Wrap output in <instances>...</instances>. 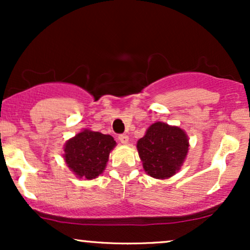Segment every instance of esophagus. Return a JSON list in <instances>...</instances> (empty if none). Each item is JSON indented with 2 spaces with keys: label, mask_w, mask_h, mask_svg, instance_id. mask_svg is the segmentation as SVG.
<instances>
[{
  "label": "esophagus",
  "mask_w": 250,
  "mask_h": 250,
  "mask_svg": "<svg viewBox=\"0 0 250 250\" xmlns=\"http://www.w3.org/2000/svg\"><path fill=\"white\" fill-rule=\"evenodd\" d=\"M119 141L122 143V145H128L129 143V136L128 135H120Z\"/></svg>",
  "instance_id": "obj_1"
}]
</instances>
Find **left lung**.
Returning a JSON list of instances; mask_svg holds the SVG:
<instances>
[{
	"mask_svg": "<svg viewBox=\"0 0 250 250\" xmlns=\"http://www.w3.org/2000/svg\"><path fill=\"white\" fill-rule=\"evenodd\" d=\"M145 171L157 180L174 176L189 150L188 135L176 125L155 122L136 143Z\"/></svg>",
	"mask_w": 250,
	"mask_h": 250,
	"instance_id": "1",
	"label": "left lung"
}]
</instances>
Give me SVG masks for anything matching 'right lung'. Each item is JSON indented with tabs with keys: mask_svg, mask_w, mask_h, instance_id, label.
Wrapping results in <instances>:
<instances>
[{
	"mask_svg": "<svg viewBox=\"0 0 250 250\" xmlns=\"http://www.w3.org/2000/svg\"><path fill=\"white\" fill-rule=\"evenodd\" d=\"M116 142L110 135L83 129L65 142L63 159L76 177L94 180L103 173Z\"/></svg>",
	"mask_w": 250,
	"mask_h": 250,
	"instance_id": "obj_1",
	"label": "right lung"
}]
</instances>
